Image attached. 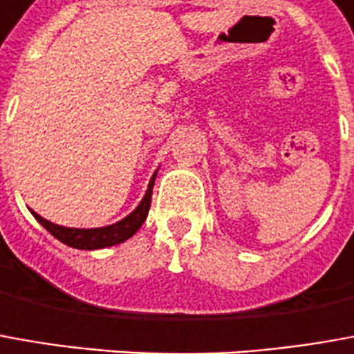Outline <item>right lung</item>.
<instances>
[{
    "label": "right lung",
    "instance_id": "add662e5",
    "mask_svg": "<svg viewBox=\"0 0 354 354\" xmlns=\"http://www.w3.org/2000/svg\"><path fill=\"white\" fill-rule=\"evenodd\" d=\"M155 178H157V170L149 180L147 185V192L143 195V199L140 205L136 207L134 211L130 212L128 216L122 220H118L115 224H109V226H101V228H66V226H59L49 222L44 216H39L38 212H34L30 209L32 216L38 220L44 228L48 230L49 234L57 237L61 243H65L74 249H86V251H93V249H103V247H113L122 243L126 239L134 236L138 230L142 228V224L147 218V212L151 207V194L153 185H155Z\"/></svg>",
    "mask_w": 354,
    "mask_h": 354
}]
</instances>
